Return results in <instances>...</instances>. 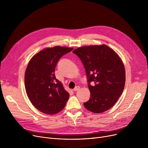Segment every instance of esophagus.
<instances>
[{
	"mask_svg": "<svg viewBox=\"0 0 148 148\" xmlns=\"http://www.w3.org/2000/svg\"><path fill=\"white\" fill-rule=\"evenodd\" d=\"M80 86H76V87H75L74 88V89H73V90L74 91H77V90H79L80 89Z\"/></svg>",
	"mask_w": 148,
	"mask_h": 148,
	"instance_id": "1",
	"label": "esophagus"
}]
</instances>
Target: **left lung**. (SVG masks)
I'll use <instances>...</instances> for the list:
<instances>
[{
	"mask_svg": "<svg viewBox=\"0 0 148 148\" xmlns=\"http://www.w3.org/2000/svg\"><path fill=\"white\" fill-rule=\"evenodd\" d=\"M73 52L82 60L88 77L90 97L84 106L94 113L109 110L125 86V70L121 58L105 44L83 46Z\"/></svg>",
	"mask_w": 148,
	"mask_h": 148,
	"instance_id": "8db88e82",
	"label": "left lung"
}]
</instances>
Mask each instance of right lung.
<instances>
[{
    "mask_svg": "<svg viewBox=\"0 0 148 148\" xmlns=\"http://www.w3.org/2000/svg\"><path fill=\"white\" fill-rule=\"evenodd\" d=\"M73 50L60 46L46 48L29 62L25 75L26 94L33 106L44 113H58L66 105L69 94L56 79L54 71L59 59Z\"/></svg>",
    "mask_w": 148,
    "mask_h": 148,
    "instance_id": "obj_1",
    "label": "right lung"
}]
</instances>
